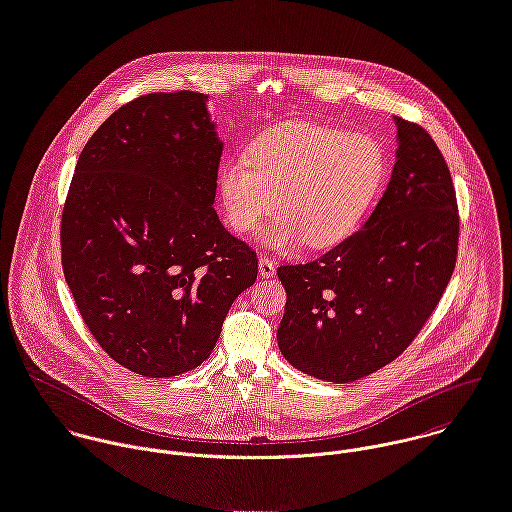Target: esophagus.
<instances>
[{
    "instance_id": "obj_1",
    "label": "esophagus",
    "mask_w": 512,
    "mask_h": 512,
    "mask_svg": "<svg viewBox=\"0 0 512 512\" xmlns=\"http://www.w3.org/2000/svg\"><path fill=\"white\" fill-rule=\"evenodd\" d=\"M259 275L265 277V279L275 275V263L269 257H261L259 259Z\"/></svg>"
}]
</instances>
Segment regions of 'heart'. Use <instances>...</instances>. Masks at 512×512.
<instances>
[{"instance_id": "obj_1", "label": "heart", "mask_w": 512, "mask_h": 512, "mask_svg": "<svg viewBox=\"0 0 512 512\" xmlns=\"http://www.w3.org/2000/svg\"><path fill=\"white\" fill-rule=\"evenodd\" d=\"M386 179L380 142L362 132L323 124H283L257 136L247 158L219 168V195L229 225L249 233L263 227V245L279 251L305 241L327 249L348 239L366 219Z\"/></svg>"}]
</instances>
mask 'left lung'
I'll list each match as a JSON object with an SVG mask.
<instances>
[{
	"instance_id": "obj_1",
	"label": "left lung",
	"mask_w": 512,
	"mask_h": 512,
	"mask_svg": "<svg viewBox=\"0 0 512 512\" xmlns=\"http://www.w3.org/2000/svg\"><path fill=\"white\" fill-rule=\"evenodd\" d=\"M392 179L370 219L319 259L281 265L283 358L346 384L394 362L436 309L456 265L458 205L432 136L400 116Z\"/></svg>"
}]
</instances>
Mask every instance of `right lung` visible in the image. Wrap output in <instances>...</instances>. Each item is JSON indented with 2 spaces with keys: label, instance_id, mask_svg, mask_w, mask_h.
<instances>
[{
  "label": "right lung",
  "instance_id": "add662e5",
  "mask_svg": "<svg viewBox=\"0 0 512 512\" xmlns=\"http://www.w3.org/2000/svg\"><path fill=\"white\" fill-rule=\"evenodd\" d=\"M223 142L199 92H154L86 142L62 213V267L100 348L170 378L213 352L257 253L213 209Z\"/></svg>",
  "mask_w": 512,
  "mask_h": 512
}]
</instances>
